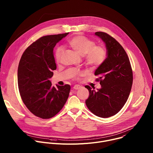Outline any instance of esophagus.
I'll return each instance as SVG.
<instances>
[{
  "label": "esophagus",
  "instance_id": "esophagus-1",
  "mask_svg": "<svg viewBox=\"0 0 153 153\" xmlns=\"http://www.w3.org/2000/svg\"><path fill=\"white\" fill-rule=\"evenodd\" d=\"M80 88V86L78 85H76L73 86V89L75 90H79Z\"/></svg>",
  "mask_w": 153,
  "mask_h": 153
}]
</instances>
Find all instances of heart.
<instances>
[{
	"label": "heart",
	"instance_id": "1",
	"mask_svg": "<svg viewBox=\"0 0 153 153\" xmlns=\"http://www.w3.org/2000/svg\"><path fill=\"white\" fill-rule=\"evenodd\" d=\"M68 46L80 56H83L85 63L91 67H96L100 65L105 59L106 51L100 45H95V42L83 36H76L68 41ZM63 51L61 48L56 50L55 59L57 63H59ZM76 76L77 73L74 72Z\"/></svg>",
	"mask_w": 153,
	"mask_h": 153
}]
</instances>
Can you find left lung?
<instances>
[{
	"label": "left lung",
	"mask_w": 153,
	"mask_h": 153,
	"mask_svg": "<svg viewBox=\"0 0 153 153\" xmlns=\"http://www.w3.org/2000/svg\"><path fill=\"white\" fill-rule=\"evenodd\" d=\"M95 35L105 43L107 57L95 71L101 88L92 90L88 85L89 97L86 106L96 116L107 118L116 114L123 108L129 95L133 84V71L126 53L113 37L103 32Z\"/></svg>",
	"instance_id": "8db88e82"
}]
</instances>
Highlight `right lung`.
I'll use <instances>...</instances> for the list:
<instances>
[{
    "label": "right lung",
    "instance_id": "right-lung-1",
    "mask_svg": "<svg viewBox=\"0 0 153 153\" xmlns=\"http://www.w3.org/2000/svg\"><path fill=\"white\" fill-rule=\"evenodd\" d=\"M69 33L43 36L24 51L17 70V82L22 100L34 115L50 119L56 115L66 103L69 85L52 86L50 79L56 70L53 49Z\"/></svg>",
    "mask_w": 153,
    "mask_h": 153
}]
</instances>
